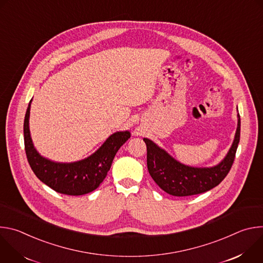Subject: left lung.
I'll use <instances>...</instances> for the list:
<instances>
[{
  "mask_svg": "<svg viewBox=\"0 0 263 263\" xmlns=\"http://www.w3.org/2000/svg\"><path fill=\"white\" fill-rule=\"evenodd\" d=\"M237 129L233 143L218 164L211 167L185 165L173 158L154 141L143 138L146 144L147 171L162 191L175 197L202 194L217 186L229 173L233 164L240 138V117L237 115Z\"/></svg>",
  "mask_w": 263,
  "mask_h": 263,
  "instance_id": "obj_1",
  "label": "left lung"
}]
</instances>
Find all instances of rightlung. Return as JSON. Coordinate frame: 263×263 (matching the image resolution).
Returning <instances> with one entry per match:
<instances>
[{
	"instance_id": "right-lung-1",
	"label": "right lung",
	"mask_w": 263,
	"mask_h": 263,
	"mask_svg": "<svg viewBox=\"0 0 263 263\" xmlns=\"http://www.w3.org/2000/svg\"><path fill=\"white\" fill-rule=\"evenodd\" d=\"M31 102L32 100L24 121V140L27 159L33 173L42 182L62 195L82 196L97 190L106 178L117 152L130 138V132L120 131L110 135L93 154L83 160L70 163L54 162L43 157L34 147L29 129Z\"/></svg>"
}]
</instances>
